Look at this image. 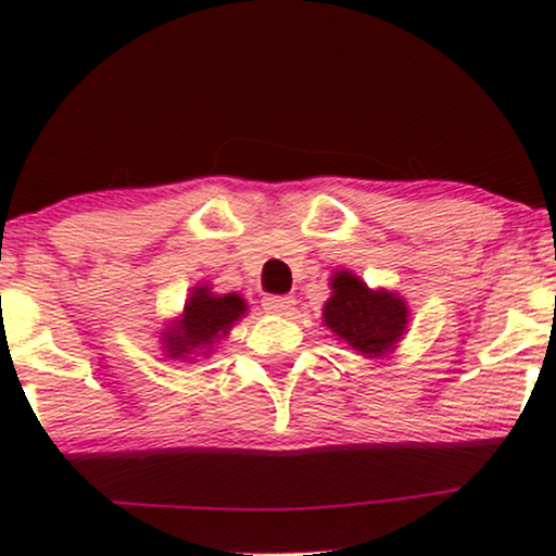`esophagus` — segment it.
I'll return each mask as SVG.
<instances>
[{
  "instance_id": "1",
  "label": "esophagus",
  "mask_w": 556,
  "mask_h": 556,
  "mask_svg": "<svg viewBox=\"0 0 556 556\" xmlns=\"http://www.w3.org/2000/svg\"><path fill=\"white\" fill-rule=\"evenodd\" d=\"M292 305H295V298H292V295H269V298H264V308L269 311V314H277V316L290 314Z\"/></svg>"
}]
</instances>
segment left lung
I'll use <instances>...</instances> for the list:
<instances>
[{"label":"left lung","instance_id":"8db88e82","mask_svg":"<svg viewBox=\"0 0 556 556\" xmlns=\"http://www.w3.org/2000/svg\"><path fill=\"white\" fill-rule=\"evenodd\" d=\"M334 295L324 305V321L344 342L363 355L392 350L407 324L405 303L392 292H371L350 271L334 274Z\"/></svg>","mask_w":556,"mask_h":556}]
</instances>
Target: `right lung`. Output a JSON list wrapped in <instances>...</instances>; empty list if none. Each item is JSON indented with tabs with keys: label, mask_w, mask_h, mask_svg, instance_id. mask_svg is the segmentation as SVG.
<instances>
[{
	"label": "right lung",
	"mask_w": 556,
	"mask_h": 556,
	"mask_svg": "<svg viewBox=\"0 0 556 556\" xmlns=\"http://www.w3.org/2000/svg\"><path fill=\"white\" fill-rule=\"evenodd\" d=\"M245 314V303L240 295H212L206 287H198L193 298L185 305L182 321L164 334L169 358H182V355L195 353V350L208 348L227 334L238 318Z\"/></svg>",
	"instance_id": "right-lung-1"
}]
</instances>
